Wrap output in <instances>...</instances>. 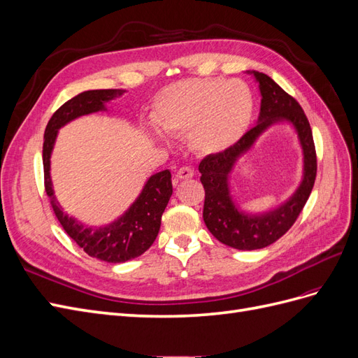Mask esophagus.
<instances>
[{
  "mask_svg": "<svg viewBox=\"0 0 358 358\" xmlns=\"http://www.w3.org/2000/svg\"><path fill=\"white\" fill-rule=\"evenodd\" d=\"M192 176H194V169H191V167H188V166L180 167V169L178 170V173H176V178L180 179V180L189 179V178H192Z\"/></svg>",
  "mask_w": 358,
  "mask_h": 358,
  "instance_id": "obj_1",
  "label": "esophagus"
}]
</instances>
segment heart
<instances>
[{
	"label": "heart",
	"mask_w": 358,
	"mask_h": 358,
	"mask_svg": "<svg viewBox=\"0 0 358 358\" xmlns=\"http://www.w3.org/2000/svg\"><path fill=\"white\" fill-rule=\"evenodd\" d=\"M251 117L252 96L242 80L183 79L166 86L152 109L162 131L189 137L192 148L204 155L239 142Z\"/></svg>",
	"instance_id": "1"
}]
</instances>
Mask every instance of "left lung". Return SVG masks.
Returning <instances> with one entry per match:
<instances>
[{
  "label": "left lung",
  "mask_w": 358,
  "mask_h": 358,
  "mask_svg": "<svg viewBox=\"0 0 358 358\" xmlns=\"http://www.w3.org/2000/svg\"><path fill=\"white\" fill-rule=\"evenodd\" d=\"M262 92L258 124L224 152L204 157L199 170L204 188L203 220L221 243L241 251L262 249L282 237L296 222L317 178V152L312 129L300 104L264 73L252 71ZM287 120L296 128L303 149V180L292 199L263 215L241 213L229 196L228 176L234 162L270 124Z\"/></svg>",
  "instance_id": "obj_1"
}]
</instances>
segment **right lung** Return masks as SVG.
I'll use <instances>...</instances> for the list:
<instances>
[{
    "label": "right lung",
    "instance_id": "1",
    "mask_svg": "<svg viewBox=\"0 0 358 358\" xmlns=\"http://www.w3.org/2000/svg\"><path fill=\"white\" fill-rule=\"evenodd\" d=\"M124 92L125 91L122 90H94L76 95L52 115L45 129V142H43L45 189L53 212H55L62 229L86 254L107 263L128 262V259L142 255L154 243L159 231L162 212H164L173 192L171 173L169 170H162L150 176L142 194L121 218L101 227V229H91V227H83L71 216L64 213L53 196L49 173L50 154L61 127L79 116L106 110L104 104Z\"/></svg>",
    "mask_w": 358,
    "mask_h": 358
}]
</instances>
